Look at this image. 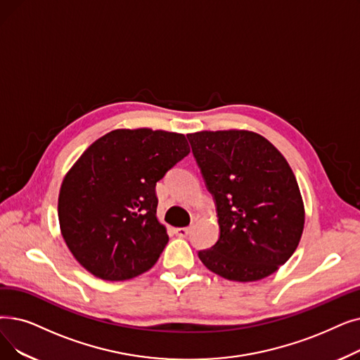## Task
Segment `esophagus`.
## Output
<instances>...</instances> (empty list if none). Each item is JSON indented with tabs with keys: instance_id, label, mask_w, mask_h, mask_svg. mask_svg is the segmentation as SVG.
<instances>
[{
	"instance_id": "1",
	"label": "esophagus",
	"mask_w": 360,
	"mask_h": 360,
	"mask_svg": "<svg viewBox=\"0 0 360 360\" xmlns=\"http://www.w3.org/2000/svg\"><path fill=\"white\" fill-rule=\"evenodd\" d=\"M190 232H191V228H190V226H184V228H176V229H175V233H176L178 237H181V238L188 237Z\"/></svg>"
}]
</instances>
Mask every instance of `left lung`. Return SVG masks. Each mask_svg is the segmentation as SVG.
I'll list each match as a JSON object with an SVG mask.
<instances>
[{"instance_id":"left-lung-1","label":"left lung","mask_w":360,"mask_h":360,"mask_svg":"<svg viewBox=\"0 0 360 360\" xmlns=\"http://www.w3.org/2000/svg\"><path fill=\"white\" fill-rule=\"evenodd\" d=\"M212 193L221 233L198 257L216 275L252 283L272 275L295 252L304 205L292 170L266 138L252 131L186 135Z\"/></svg>"}]
</instances>
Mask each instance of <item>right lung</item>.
<instances>
[{"mask_svg": "<svg viewBox=\"0 0 360 360\" xmlns=\"http://www.w3.org/2000/svg\"><path fill=\"white\" fill-rule=\"evenodd\" d=\"M188 153L182 134L116 129L76 160L60 186L58 222L88 272L124 281L154 266L169 241L155 216V184Z\"/></svg>", "mask_w": 360, "mask_h": 360, "instance_id": "obj_1", "label": "right lung"}]
</instances>
